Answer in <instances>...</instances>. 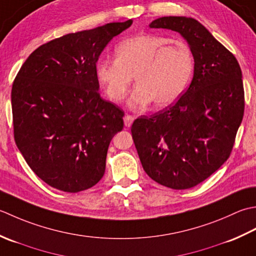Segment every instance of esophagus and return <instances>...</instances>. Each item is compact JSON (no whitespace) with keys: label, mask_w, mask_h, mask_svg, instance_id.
I'll list each match as a JSON object with an SVG mask.
<instances>
[{"label":"esophagus","mask_w":256,"mask_h":256,"mask_svg":"<svg viewBox=\"0 0 256 256\" xmlns=\"http://www.w3.org/2000/svg\"><path fill=\"white\" fill-rule=\"evenodd\" d=\"M134 120V117L132 116V114H126V116L124 117V126H126V127L132 126Z\"/></svg>","instance_id":"34e87169"}]
</instances>
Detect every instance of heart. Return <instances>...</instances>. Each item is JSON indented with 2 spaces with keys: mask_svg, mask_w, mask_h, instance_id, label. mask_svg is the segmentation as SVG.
<instances>
[{
  "mask_svg": "<svg viewBox=\"0 0 256 256\" xmlns=\"http://www.w3.org/2000/svg\"><path fill=\"white\" fill-rule=\"evenodd\" d=\"M116 60H100L96 76L108 97L120 102L132 82L137 84L129 105L156 107L174 102L189 82L194 60L184 40L154 34H140L124 40L114 50Z\"/></svg>",
  "mask_w": 256,
  "mask_h": 256,
  "instance_id": "1",
  "label": "heart"
}]
</instances>
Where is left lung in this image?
Masks as SVG:
<instances>
[{"mask_svg":"<svg viewBox=\"0 0 256 256\" xmlns=\"http://www.w3.org/2000/svg\"><path fill=\"white\" fill-rule=\"evenodd\" d=\"M149 26L174 30L188 42L194 78L174 105L136 119L132 139L151 179L171 189H189L230 157L244 114L242 72L231 52L194 18L164 16Z\"/></svg>","mask_w":256,"mask_h":256,"instance_id":"1","label":"left lung"}]
</instances>
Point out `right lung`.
Wrapping results in <instances>:
<instances>
[{
  "label": "right lung",
  "mask_w": 256,
  "mask_h": 256,
  "mask_svg": "<svg viewBox=\"0 0 256 256\" xmlns=\"http://www.w3.org/2000/svg\"><path fill=\"white\" fill-rule=\"evenodd\" d=\"M132 20L70 33L43 44L20 67L12 87L14 139L35 174L64 192L102 178L109 144L124 112L100 97L96 62Z\"/></svg>",
  "instance_id": "right-lung-1"
}]
</instances>
